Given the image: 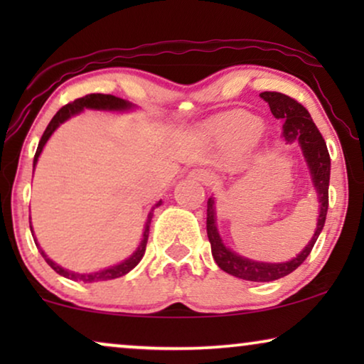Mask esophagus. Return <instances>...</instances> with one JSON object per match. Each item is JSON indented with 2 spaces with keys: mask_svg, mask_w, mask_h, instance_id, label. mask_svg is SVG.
<instances>
[{
  "mask_svg": "<svg viewBox=\"0 0 364 364\" xmlns=\"http://www.w3.org/2000/svg\"><path fill=\"white\" fill-rule=\"evenodd\" d=\"M192 178H196V181L205 183V186H212L213 183V176L208 171H203V168H196V171H192L188 173Z\"/></svg>",
  "mask_w": 364,
  "mask_h": 364,
  "instance_id": "34e87169",
  "label": "esophagus"
}]
</instances>
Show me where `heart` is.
<instances>
[{
  "mask_svg": "<svg viewBox=\"0 0 364 364\" xmlns=\"http://www.w3.org/2000/svg\"><path fill=\"white\" fill-rule=\"evenodd\" d=\"M263 132V122L253 114L233 111L222 114L203 127V136L225 151H245Z\"/></svg>",
  "mask_w": 364,
  "mask_h": 364,
  "instance_id": "heart-1",
  "label": "heart"
}]
</instances>
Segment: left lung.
I'll use <instances>...</instances> for the list:
<instances>
[{
  "instance_id": "1",
  "label": "left lung",
  "mask_w": 364,
  "mask_h": 364,
  "mask_svg": "<svg viewBox=\"0 0 364 364\" xmlns=\"http://www.w3.org/2000/svg\"><path fill=\"white\" fill-rule=\"evenodd\" d=\"M260 97L270 106V111L275 119L283 121V137L287 144H298L305 157L308 172H310L313 188L318 198V218L315 233L311 240L306 243L301 252H298L291 260L287 262H258L252 258L238 255L232 248L223 243L220 232L217 227V202L215 197H208L207 200V235L210 240L212 257L218 267L228 275H233L248 282H273L278 278L290 275L296 270L306 257L310 255L313 245L320 237L325 227L328 212V187H330L331 161L328 154L326 142L313 122L310 112L296 102L295 99L285 96L282 92H262Z\"/></svg>"
}]
</instances>
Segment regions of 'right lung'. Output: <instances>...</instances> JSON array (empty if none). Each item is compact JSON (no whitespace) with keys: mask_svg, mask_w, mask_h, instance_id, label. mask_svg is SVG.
I'll return each mask as SVG.
<instances>
[{"mask_svg":"<svg viewBox=\"0 0 364 364\" xmlns=\"http://www.w3.org/2000/svg\"><path fill=\"white\" fill-rule=\"evenodd\" d=\"M84 109H91V111H104V112H131V111H136L137 106L136 104L126 101V99H121V97H116V96H111V94H87V96L84 97H79L76 101L71 102V104H66V106L59 109L56 112V116L51 119V122L48 124L46 131H44L41 141L38 144V151L34 154V161H33V167H36L38 164V159L41 156L44 146H46V142L49 141V137L53 136L54 132H56V129L64 124L69 119L74 117V116H79V114L84 112ZM162 205V200H159L156 205L151 208V212H149L147 215V220H146V225H144V232H142V240L139 243L136 250H134L131 255H129L126 260L116 263V265H111L107 268H102V270H97V272H89V273H77V272H73V270H68V268H63L61 265H58L56 262H53L51 258H49L44 250L39 245L36 237L34 238V243H36L39 253H41L44 260L49 267L53 268L54 272L59 273V275L64 277V278H69V280H74V282H84V283H94V282H106V280H112V278H119L122 275H126L132 270V268L137 267V263L142 260L144 253H146V245H147V238H149V227H151V222H152V217H154V210H156L157 207ZM29 227H31V233L34 235L33 232V225L29 223Z\"/></svg>","mask_w":364,"mask_h":364,"instance_id":"add662e5","label":"right lung"}]
</instances>
